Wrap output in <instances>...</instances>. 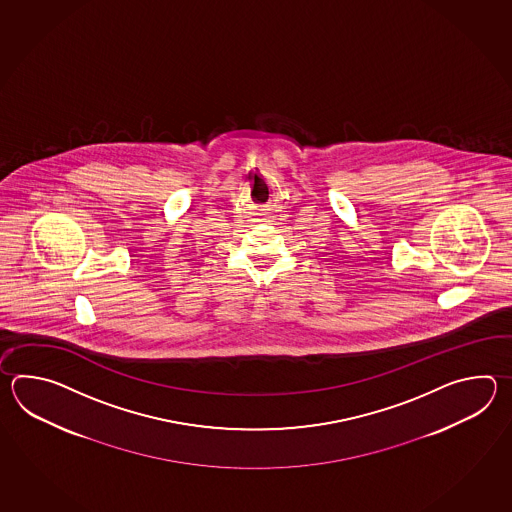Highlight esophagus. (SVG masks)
I'll use <instances>...</instances> for the list:
<instances>
[{"instance_id":"esophagus-1","label":"esophagus","mask_w":512,"mask_h":512,"mask_svg":"<svg viewBox=\"0 0 512 512\" xmlns=\"http://www.w3.org/2000/svg\"><path fill=\"white\" fill-rule=\"evenodd\" d=\"M267 208H263L261 212H258V221H269V218H271V214L269 212H265Z\"/></svg>"}]
</instances>
